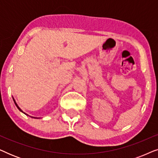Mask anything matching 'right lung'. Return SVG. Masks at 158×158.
Segmentation results:
<instances>
[{
  "label": "right lung",
  "mask_w": 158,
  "mask_h": 158,
  "mask_svg": "<svg viewBox=\"0 0 158 158\" xmlns=\"http://www.w3.org/2000/svg\"><path fill=\"white\" fill-rule=\"evenodd\" d=\"M13 99H14V98H13ZM14 103H15V104H16V106H17V108H18V109H19V111H21V112H23L22 111H21V109H20V108H19V106H18V105H17V103H16V101H15V100H14ZM23 113H24V112H23ZM25 114V113H24Z\"/></svg>",
  "instance_id": "add662e5"
}]
</instances>
